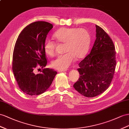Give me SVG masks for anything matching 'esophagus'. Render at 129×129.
<instances>
[{"mask_svg": "<svg viewBox=\"0 0 129 129\" xmlns=\"http://www.w3.org/2000/svg\"><path fill=\"white\" fill-rule=\"evenodd\" d=\"M65 71H66V70H58L59 72H64Z\"/></svg>", "mask_w": 129, "mask_h": 129, "instance_id": "1", "label": "esophagus"}]
</instances>
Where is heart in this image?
I'll return each instance as SVG.
<instances>
[{"mask_svg": "<svg viewBox=\"0 0 129 129\" xmlns=\"http://www.w3.org/2000/svg\"><path fill=\"white\" fill-rule=\"evenodd\" d=\"M60 44H65V54L58 56L51 62L52 67L57 70H66L77 59L83 58L87 53L90 44V35L83 28H62L54 34ZM56 43L47 39L44 43V50L48 55L55 54Z\"/></svg>", "mask_w": 129, "mask_h": 129, "instance_id": "obj_1", "label": "heart"}]
</instances>
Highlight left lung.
<instances>
[{
  "label": "left lung",
  "mask_w": 129,
  "mask_h": 129,
  "mask_svg": "<svg viewBox=\"0 0 129 129\" xmlns=\"http://www.w3.org/2000/svg\"><path fill=\"white\" fill-rule=\"evenodd\" d=\"M95 26L96 40L90 53L79 63L80 76L73 85L79 93L88 98L96 96L107 89L116 66L113 41L103 29Z\"/></svg>",
  "instance_id": "obj_1"
}]
</instances>
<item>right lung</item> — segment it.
Masks as SVG:
<instances>
[{
  "label": "right lung",
  "mask_w": 129,
  "mask_h": 129,
  "mask_svg": "<svg viewBox=\"0 0 129 129\" xmlns=\"http://www.w3.org/2000/svg\"><path fill=\"white\" fill-rule=\"evenodd\" d=\"M53 25L37 21L29 24L19 34L12 56V71L20 89L26 94L38 95L51 86L57 74L49 68L35 74V68L45 67L47 63L44 43Z\"/></svg>",
  "instance_id": "1"
}]
</instances>
